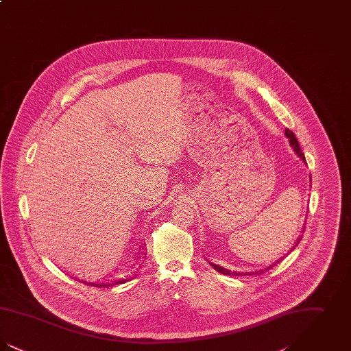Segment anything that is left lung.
I'll return each instance as SVG.
<instances>
[{
  "mask_svg": "<svg viewBox=\"0 0 351 351\" xmlns=\"http://www.w3.org/2000/svg\"><path fill=\"white\" fill-rule=\"evenodd\" d=\"M285 136L289 139V145L293 147V150H295V152L300 156L301 160L304 162V163H306L305 162V156H304V154H302V151H301L300 149V145H299V142H298V139H296V136H295V134H293V132H291V130H288V129H285ZM301 241V237L300 238H298V241H296V245L299 243ZM295 245V246H296ZM295 246H293V249H295ZM293 249H291V251L293 250ZM284 256L285 255H283L280 259H278L276 262H274L272 265H268V266H266V267L261 268V269H256V271H250V272H237V271H230V269H228V268H223V267H219V266H217V265H215V263H210V266L212 267L215 268L216 271H218V272H221V274H223V275H233V276H250V275H261V274H263L265 271H268L269 268L274 267V266H276L282 259H283Z\"/></svg>",
  "mask_w": 351,
  "mask_h": 351,
  "instance_id": "obj_1",
  "label": "left lung"
}]
</instances>
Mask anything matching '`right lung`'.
<instances>
[{
	"mask_svg": "<svg viewBox=\"0 0 351 351\" xmlns=\"http://www.w3.org/2000/svg\"><path fill=\"white\" fill-rule=\"evenodd\" d=\"M141 258H142V255L138 256V259H141ZM138 267H139V266L134 265V266L129 268L125 274H122L121 276L109 279V280H108V279H106V280H97V282H86V280H82V283L85 284V285H93V287H110V285H116V284L126 283V282H129V280L133 278L134 275H135V272L138 271Z\"/></svg>",
	"mask_w": 351,
	"mask_h": 351,
	"instance_id": "add662e5",
	"label": "right lung"
}]
</instances>
